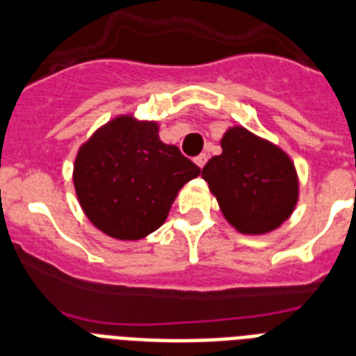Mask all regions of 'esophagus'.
Returning a JSON list of instances; mask_svg holds the SVG:
<instances>
[{
	"mask_svg": "<svg viewBox=\"0 0 356 356\" xmlns=\"http://www.w3.org/2000/svg\"><path fill=\"white\" fill-rule=\"evenodd\" d=\"M194 161H195V164H197V166L203 168L207 164V161H209V155H207V153H201V155L195 156Z\"/></svg>",
	"mask_w": 356,
	"mask_h": 356,
	"instance_id": "esophagus-1",
	"label": "esophagus"
}]
</instances>
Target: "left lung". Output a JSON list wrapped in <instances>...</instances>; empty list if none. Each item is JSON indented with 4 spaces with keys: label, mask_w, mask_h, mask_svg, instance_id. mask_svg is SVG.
Instances as JSON below:
<instances>
[{
    "label": "left lung",
    "mask_w": 356,
    "mask_h": 356,
    "mask_svg": "<svg viewBox=\"0 0 356 356\" xmlns=\"http://www.w3.org/2000/svg\"><path fill=\"white\" fill-rule=\"evenodd\" d=\"M222 155L207 162L201 177L216 195L223 216L245 234L277 229L298 201V177L292 161L248 129L223 134Z\"/></svg>",
    "instance_id": "8db88e82"
}]
</instances>
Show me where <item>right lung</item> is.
<instances>
[{
	"instance_id": "1",
	"label": "right lung",
	"mask_w": 356,
	"mask_h": 356,
	"mask_svg": "<svg viewBox=\"0 0 356 356\" xmlns=\"http://www.w3.org/2000/svg\"><path fill=\"white\" fill-rule=\"evenodd\" d=\"M156 131L153 122L116 118L77 153L75 192L88 220L108 236L138 240L156 231L179 190L201 173Z\"/></svg>"
}]
</instances>
